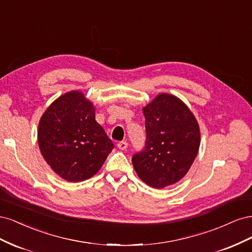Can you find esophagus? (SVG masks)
Returning <instances> with one entry per match:
<instances>
[{
  "instance_id": "1",
  "label": "esophagus",
  "mask_w": 252,
  "mask_h": 252,
  "mask_svg": "<svg viewBox=\"0 0 252 252\" xmlns=\"http://www.w3.org/2000/svg\"><path fill=\"white\" fill-rule=\"evenodd\" d=\"M128 147V143L127 142H119L118 143V148L121 150H125Z\"/></svg>"
}]
</instances>
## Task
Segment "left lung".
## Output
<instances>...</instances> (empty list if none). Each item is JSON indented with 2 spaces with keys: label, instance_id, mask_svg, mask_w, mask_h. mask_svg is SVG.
<instances>
[{
  "label": "left lung",
  "instance_id": "left-lung-1",
  "mask_svg": "<svg viewBox=\"0 0 252 252\" xmlns=\"http://www.w3.org/2000/svg\"><path fill=\"white\" fill-rule=\"evenodd\" d=\"M143 113L146 142L132 157L134 170L150 187L175 184L185 177L199 151V124L187 106L168 94H159Z\"/></svg>",
  "mask_w": 252,
  "mask_h": 252
}]
</instances>
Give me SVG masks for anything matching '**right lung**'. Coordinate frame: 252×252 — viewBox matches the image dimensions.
<instances>
[{"instance_id":"obj_1","label":"right lung","mask_w":252,"mask_h":252,"mask_svg":"<svg viewBox=\"0 0 252 252\" xmlns=\"http://www.w3.org/2000/svg\"><path fill=\"white\" fill-rule=\"evenodd\" d=\"M94 112V104L82 93L70 91L57 98L40 120L41 154L51 169L68 182L90 179L113 149Z\"/></svg>"}]
</instances>
